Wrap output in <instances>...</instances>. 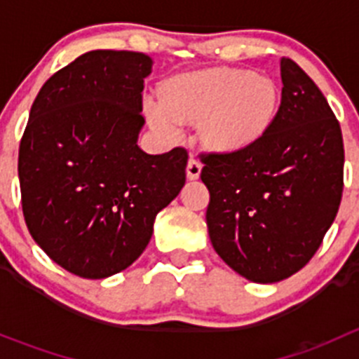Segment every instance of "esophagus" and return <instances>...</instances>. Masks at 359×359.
Returning a JSON list of instances; mask_svg holds the SVG:
<instances>
[{"label": "esophagus", "instance_id": "obj_1", "mask_svg": "<svg viewBox=\"0 0 359 359\" xmlns=\"http://www.w3.org/2000/svg\"><path fill=\"white\" fill-rule=\"evenodd\" d=\"M200 173H201V163L191 158L189 161H187V179L189 180L200 179Z\"/></svg>", "mask_w": 359, "mask_h": 359}]
</instances>
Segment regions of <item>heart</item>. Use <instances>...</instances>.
<instances>
[{
	"label": "heart",
	"instance_id": "heart-1",
	"mask_svg": "<svg viewBox=\"0 0 359 359\" xmlns=\"http://www.w3.org/2000/svg\"><path fill=\"white\" fill-rule=\"evenodd\" d=\"M159 95L161 104L144 102L149 125L166 137L175 135L177 125H198L201 146L217 154L257 146L281 104V90L273 78L229 67L180 72L163 83Z\"/></svg>",
	"mask_w": 359,
	"mask_h": 359
}]
</instances>
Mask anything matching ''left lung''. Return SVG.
<instances>
[{"instance_id":"1","label":"left lung","mask_w":359,"mask_h":359,"mask_svg":"<svg viewBox=\"0 0 359 359\" xmlns=\"http://www.w3.org/2000/svg\"><path fill=\"white\" fill-rule=\"evenodd\" d=\"M281 104L267 135L234 154L203 156L206 226L220 259L253 283L302 269L334 224L344 187L340 125L313 79L280 62Z\"/></svg>"}]
</instances>
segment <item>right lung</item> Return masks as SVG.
<instances>
[{"label": "right lung", "instance_id": "right-lung-1", "mask_svg": "<svg viewBox=\"0 0 359 359\" xmlns=\"http://www.w3.org/2000/svg\"><path fill=\"white\" fill-rule=\"evenodd\" d=\"M153 59L92 50L39 90L19 149L27 229L55 264L86 280L132 266L154 219L186 182L187 151L137 144Z\"/></svg>", "mask_w": 359, "mask_h": 359}]
</instances>
